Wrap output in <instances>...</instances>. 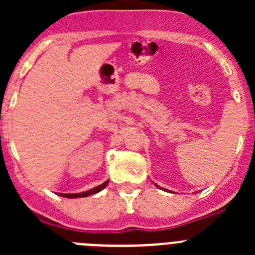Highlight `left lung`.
Instances as JSON below:
<instances>
[{
	"instance_id": "left-lung-1",
	"label": "left lung",
	"mask_w": 255,
	"mask_h": 255,
	"mask_svg": "<svg viewBox=\"0 0 255 255\" xmlns=\"http://www.w3.org/2000/svg\"><path fill=\"white\" fill-rule=\"evenodd\" d=\"M154 185H155L156 187H159V189H161V187H160V186H158V185H156V184H154ZM163 190H164V189H163ZM165 191H169V190H165Z\"/></svg>"
}]
</instances>
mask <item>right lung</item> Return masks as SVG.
Masks as SVG:
<instances>
[{
	"label": "right lung",
	"instance_id": "right-lung-1",
	"mask_svg": "<svg viewBox=\"0 0 255 255\" xmlns=\"http://www.w3.org/2000/svg\"><path fill=\"white\" fill-rule=\"evenodd\" d=\"M107 184H109V180H106L104 184H101V185H99V186L94 187V189L89 190V191L78 192V194H58V195H60V196H63V197H66V199H78V197H86V196H90V195H94V194H97V192L102 191V190H104L105 187L107 186Z\"/></svg>",
	"mask_w": 255,
	"mask_h": 255
}]
</instances>
